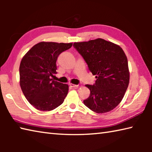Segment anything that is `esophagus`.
Here are the masks:
<instances>
[{
  "label": "esophagus",
  "mask_w": 152,
  "mask_h": 152,
  "mask_svg": "<svg viewBox=\"0 0 152 152\" xmlns=\"http://www.w3.org/2000/svg\"><path fill=\"white\" fill-rule=\"evenodd\" d=\"M69 85H70L71 87H73V88H77V87L78 86V85H76V84H72V83L69 84Z\"/></svg>",
  "instance_id": "34e87169"
}]
</instances>
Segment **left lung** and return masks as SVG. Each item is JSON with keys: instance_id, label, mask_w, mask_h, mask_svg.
Masks as SVG:
<instances>
[{"instance_id": "8db88e82", "label": "left lung", "mask_w": 152, "mask_h": 152, "mask_svg": "<svg viewBox=\"0 0 152 152\" xmlns=\"http://www.w3.org/2000/svg\"><path fill=\"white\" fill-rule=\"evenodd\" d=\"M73 46L96 78L86 84L91 94L84 104L97 113L115 109L124 96L129 82L127 58L119 45L103 39L75 42Z\"/></svg>"}]
</instances>
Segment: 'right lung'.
Listing matches in <instances>:
<instances>
[{
  "instance_id": "add662e5",
  "label": "right lung",
  "mask_w": 152,
  "mask_h": 152,
  "mask_svg": "<svg viewBox=\"0 0 152 152\" xmlns=\"http://www.w3.org/2000/svg\"><path fill=\"white\" fill-rule=\"evenodd\" d=\"M72 46V43L42 42L33 46L22 58L20 88L27 101L37 110L49 111L63 103L69 86L51 78L57 74L59 55Z\"/></svg>"
}]
</instances>
